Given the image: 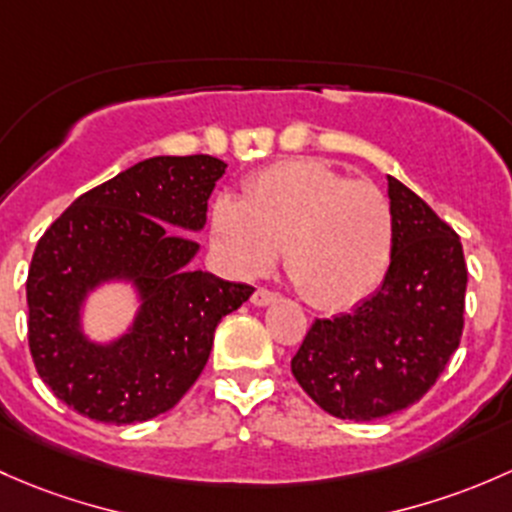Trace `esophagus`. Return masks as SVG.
I'll return each instance as SVG.
<instances>
[{"instance_id":"obj_1","label":"esophagus","mask_w":512,"mask_h":512,"mask_svg":"<svg viewBox=\"0 0 512 512\" xmlns=\"http://www.w3.org/2000/svg\"><path fill=\"white\" fill-rule=\"evenodd\" d=\"M276 300H278V295L273 291H268V288H256L254 295H251V303L254 305H271V303H276Z\"/></svg>"}]
</instances>
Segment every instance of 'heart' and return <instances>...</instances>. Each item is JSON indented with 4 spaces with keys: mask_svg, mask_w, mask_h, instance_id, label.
Listing matches in <instances>:
<instances>
[{
    "mask_svg": "<svg viewBox=\"0 0 512 512\" xmlns=\"http://www.w3.org/2000/svg\"><path fill=\"white\" fill-rule=\"evenodd\" d=\"M212 239L226 266L244 278L271 271L286 246L295 291L315 308L340 310L367 298L387 273L394 214L372 182L303 157L258 172L241 199L219 197Z\"/></svg>",
    "mask_w": 512,
    "mask_h": 512,
    "instance_id": "obj_1",
    "label": "heart"
}]
</instances>
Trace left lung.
I'll list each match as a JSON object with an SVG mask.
<instances>
[{"mask_svg":"<svg viewBox=\"0 0 512 512\" xmlns=\"http://www.w3.org/2000/svg\"><path fill=\"white\" fill-rule=\"evenodd\" d=\"M387 179L394 249L382 288L350 313L315 320L291 360L305 394L337 419L372 421L412 407L463 335L461 239L407 184Z\"/></svg>","mask_w":512,"mask_h":512,"instance_id":"8db88e82","label":"left lung"}]
</instances>
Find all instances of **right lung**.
Returning <instances> with one entry per match:
<instances>
[{
	"label": "right lung",
	"instance_id": "right-lung-1",
	"mask_svg": "<svg viewBox=\"0 0 512 512\" xmlns=\"http://www.w3.org/2000/svg\"><path fill=\"white\" fill-rule=\"evenodd\" d=\"M226 165L212 155L150 157L88 189L36 244L26 278L29 350L46 387L103 424L170 412L197 382L224 315L254 288L189 268L207 202ZM125 277L143 305L130 334L96 346L80 333V303Z\"/></svg>",
	"mask_w": 512,
	"mask_h": 512
}]
</instances>
